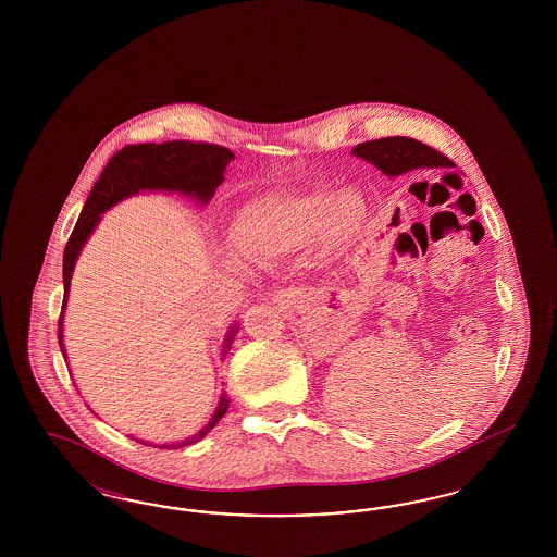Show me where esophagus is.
<instances>
[{"mask_svg": "<svg viewBox=\"0 0 557 557\" xmlns=\"http://www.w3.org/2000/svg\"><path fill=\"white\" fill-rule=\"evenodd\" d=\"M294 298H296L294 292H282V294H277V300H280V302H289V300H294Z\"/></svg>", "mask_w": 557, "mask_h": 557, "instance_id": "34e87169", "label": "esophagus"}]
</instances>
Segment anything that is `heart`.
<instances>
[{
    "instance_id": "b5f03b06",
    "label": "heart",
    "mask_w": 557,
    "mask_h": 557,
    "mask_svg": "<svg viewBox=\"0 0 557 557\" xmlns=\"http://www.w3.org/2000/svg\"><path fill=\"white\" fill-rule=\"evenodd\" d=\"M366 220L368 206L354 189H341L326 200L321 194H263L236 210L231 238L243 257L268 265L317 236L329 249H341L361 233Z\"/></svg>"
}]
</instances>
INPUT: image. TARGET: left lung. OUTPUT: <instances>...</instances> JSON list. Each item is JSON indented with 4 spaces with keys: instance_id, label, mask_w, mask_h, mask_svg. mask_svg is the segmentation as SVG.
<instances>
[{
    "instance_id": "obj_1",
    "label": "left lung",
    "mask_w": 557,
    "mask_h": 557,
    "mask_svg": "<svg viewBox=\"0 0 557 557\" xmlns=\"http://www.w3.org/2000/svg\"><path fill=\"white\" fill-rule=\"evenodd\" d=\"M351 152L355 157L382 169V173H386L389 177H396L419 168H441V165L451 168V161L445 154L408 136H388V138L368 140L354 147Z\"/></svg>"
}]
</instances>
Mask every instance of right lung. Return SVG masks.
I'll return each instance as SVG.
<instances>
[{
  "mask_svg": "<svg viewBox=\"0 0 557 557\" xmlns=\"http://www.w3.org/2000/svg\"><path fill=\"white\" fill-rule=\"evenodd\" d=\"M235 159V154L226 147L210 145V143H191V140H168L161 145L143 143V145H128L122 151L116 152L110 163L101 171L100 180L91 187L84 210L77 219L73 233L69 236L65 255H63V306L59 317V347L67 361L65 343H63V319L67 308L69 286L75 261L82 253V247L94 228L98 226L101 214L110 210L112 206L122 202L124 198H131L143 189L149 191H177L187 198H194L198 202L208 203L214 196L216 187L224 182V169ZM236 335V326L228 331V337L224 338V351L228 354L231 343ZM228 398L226 394L220 396L219 408L212 414L208 424L200 429L196 435L187 437L182 443H171L169 449H180L186 445H194L200 438L206 437L216 422L226 414ZM143 443V441H140ZM147 445V443H145ZM168 449V445H161Z\"/></svg>",
  "mask_w": 557,
  "mask_h": 557,
  "instance_id": "add662e5",
  "label": "right lung"
}]
</instances>
